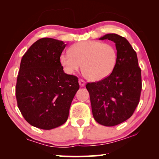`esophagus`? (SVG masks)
Returning a JSON list of instances; mask_svg holds the SVG:
<instances>
[{"instance_id":"obj_1","label":"esophagus","mask_w":159,"mask_h":159,"mask_svg":"<svg viewBox=\"0 0 159 159\" xmlns=\"http://www.w3.org/2000/svg\"><path fill=\"white\" fill-rule=\"evenodd\" d=\"M79 84H80V85L81 86V87H84V85H85V82H84L83 80L80 79L79 80Z\"/></svg>"}]
</instances>
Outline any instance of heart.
<instances>
[{"label":"heart","mask_w":159,"mask_h":159,"mask_svg":"<svg viewBox=\"0 0 159 159\" xmlns=\"http://www.w3.org/2000/svg\"><path fill=\"white\" fill-rule=\"evenodd\" d=\"M70 53L60 56V64L65 72L74 75L81 69L90 81L108 77L116 66L118 54L114 45L97 40H84L74 44Z\"/></svg>","instance_id":"b5f03b06"}]
</instances>
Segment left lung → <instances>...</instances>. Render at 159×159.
<instances>
[{
	"instance_id": "1",
	"label": "left lung",
	"mask_w": 159,
	"mask_h": 159,
	"mask_svg": "<svg viewBox=\"0 0 159 159\" xmlns=\"http://www.w3.org/2000/svg\"><path fill=\"white\" fill-rule=\"evenodd\" d=\"M116 44L118 59L108 77L86 85L90 98L92 112L100 125L113 127L127 120L133 114L142 90L141 70L136 52L127 39L110 33L99 38Z\"/></svg>"
}]
</instances>
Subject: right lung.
Returning a JSON list of instances; mask_svg holds the SVG:
<instances>
[{"mask_svg":"<svg viewBox=\"0 0 159 159\" xmlns=\"http://www.w3.org/2000/svg\"><path fill=\"white\" fill-rule=\"evenodd\" d=\"M66 44L44 38L32 44L21 58L17 77V105L25 120L42 129L66 122L79 90L78 78L67 75L60 64Z\"/></svg>","mask_w":159,"mask_h":159,"instance_id":"right-lung-1","label":"right lung"}]
</instances>
